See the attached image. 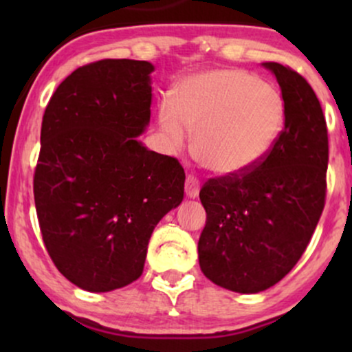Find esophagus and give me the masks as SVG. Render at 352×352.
<instances>
[{"instance_id": "obj_1", "label": "esophagus", "mask_w": 352, "mask_h": 352, "mask_svg": "<svg viewBox=\"0 0 352 352\" xmlns=\"http://www.w3.org/2000/svg\"><path fill=\"white\" fill-rule=\"evenodd\" d=\"M199 192H200L199 179L193 175H188L187 180H185V193H187V197H190V199H195V197H199Z\"/></svg>"}]
</instances>
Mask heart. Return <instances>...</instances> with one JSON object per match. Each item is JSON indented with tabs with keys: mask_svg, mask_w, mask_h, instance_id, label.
<instances>
[{
	"mask_svg": "<svg viewBox=\"0 0 352 352\" xmlns=\"http://www.w3.org/2000/svg\"><path fill=\"white\" fill-rule=\"evenodd\" d=\"M160 127L173 147L195 131L193 153L217 175H235L272 151L285 122L278 91L250 72L225 67L182 80L160 106Z\"/></svg>",
	"mask_w": 352,
	"mask_h": 352,
	"instance_id": "obj_1",
	"label": "heart"
}]
</instances>
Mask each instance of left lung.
I'll use <instances>...</instances> for the list:
<instances>
[{"label":"left lung","mask_w":352,"mask_h":352,"mask_svg":"<svg viewBox=\"0 0 352 352\" xmlns=\"http://www.w3.org/2000/svg\"><path fill=\"white\" fill-rule=\"evenodd\" d=\"M285 102V129L248 170L205 182L207 223L199 240L205 276L236 293H260L283 280L305 253L326 201L328 127L308 80L263 63Z\"/></svg>","instance_id":"1"}]
</instances>
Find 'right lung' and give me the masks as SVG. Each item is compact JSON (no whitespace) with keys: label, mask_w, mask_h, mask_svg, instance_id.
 <instances>
[{"label":"right lung","mask_w":352,"mask_h":352,"mask_svg":"<svg viewBox=\"0 0 352 352\" xmlns=\"http://www.w3.org/2000/svg\"><path fill=\"white\" fill-rule=\"evenodd\" d=\"M153 66L102 59L59 84L43 116L34 204L63 276L91 293L135 281L155 225L184 200L179 160L137 140L151 120Z\"/></svg>","instance_id":"obj_1"}]
</instances>
